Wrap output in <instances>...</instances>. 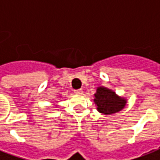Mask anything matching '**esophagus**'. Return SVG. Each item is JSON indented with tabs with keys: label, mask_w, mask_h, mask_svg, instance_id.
Wrapping results in <instances>:
<instances>
[{
	"label": "esophagus",
	"mask_w": 160,
	"mask_h": 160,
	"mask_svg": "<svg viewBox=\"0 0 160 160\" xmlns=\"http://www.w3.org/2000/svg\"><path fill=\"white\" fill-rule=\"evenodd\" d=\"M74 92H75L76 94H79V95H80V94H82V93H83V91H82V89H78V90H75V91H74Z\"/></svg>",
	"instance_id": "34e87169"
}]
</instances>
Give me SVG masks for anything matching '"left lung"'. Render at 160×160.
<instances>
[{
  "label": "left lung",
  "instance_id": "left-lung-1",
  "mask_svg": "<svg viewBox=\"0 0 160 160\" xmlns=\"http://www.w3.org/2000/svg\"><path fill=\"white\" fill-rule=\"evenodd\" d=\"M94 96L97 109L103 114H112L120 111L127 102L124 99L116 95L114 92L103 87L97 89V92Z\"/></svg>",
  "mask_w": 160,
  "mask_h": 160
}]
</instances>
